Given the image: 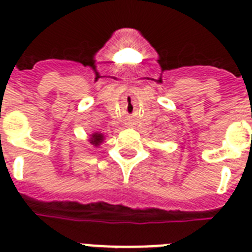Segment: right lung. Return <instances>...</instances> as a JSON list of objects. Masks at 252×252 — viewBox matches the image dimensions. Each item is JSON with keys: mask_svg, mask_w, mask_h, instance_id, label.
I'll use <instances>...</instances> for the list:
<instances>
[{"mask_svg": "<svg viewBox=\"0 0 252 252\" xmlns=\"http://www.w3.org/2000/svg\"><path fill=\"white\" fill-rule=\"evenodd\" d=\"M102 141H103L102 134H98V133L93 134V137H91V144H93V145H99Z\"/></svg>", "mask_w": 252, "mask_h": 252, "instance_id": "obj_1", "label": "right lung"}]
</instances>
